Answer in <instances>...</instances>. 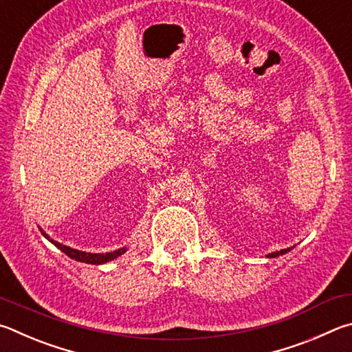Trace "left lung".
<instances>
[{"mask_svg":"<svg viewBox=\"0 0 352 352\" xmlns=\"http://www.w3.org/2000/svg\"><path fill=\"white\" fill-rule=\"evenodd\" d=\"M291 249H283V250H280V252H274V254H269L267 256L269 258H275V256H280V255H285L286 252H289Z\"/></svg>","mask_w":352,"mask_h":352,"instance_id":"left-lung-1","label":"left lung"}]
</instances>
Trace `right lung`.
Wrapping results in <instances>:
<instances>
[{
    "mask_svg": "<svg viewBox=\"0 0 352 352\" xmlns=\"http://www.w3.org/2000/svg\"><path fill=\"white\" fill-rule=\"evenodd\" d=\"M40 232L45 235L49 241H51L55 248H58L63 254H66L69 258H72V260L76 261H80V263H88V264H103V263H108L111 260H116L117 256H120L122 254H125V248L123 249H119V250H114V252H108V254H86V252H82V250H76V249H71L67 248V245H63L60 244L57 241H54V239L49 238L45 232H43L40 229Z\"/></svg>",
    "mask_w": 352,
    "mask_h": 352,
    "instance_id": "obj_1",
    "label": "right lung"
}]
</instances>
